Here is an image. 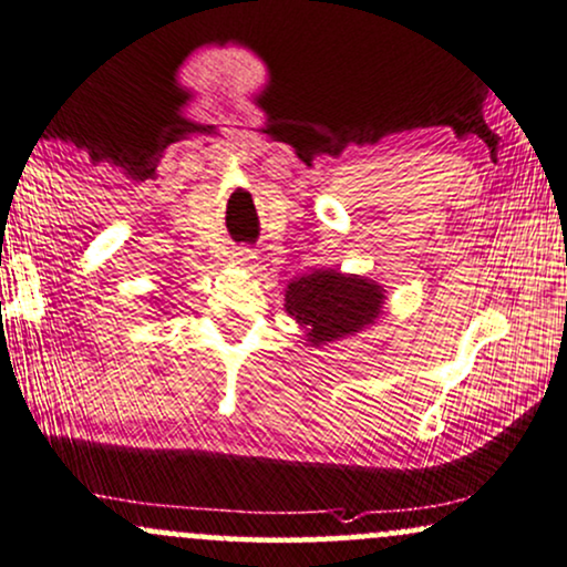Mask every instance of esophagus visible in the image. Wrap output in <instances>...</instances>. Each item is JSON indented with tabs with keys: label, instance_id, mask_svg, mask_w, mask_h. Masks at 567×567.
<instances>
[{
	"label": "esophagus",
	"instance_id": "34e87169",
	"mask_svg": "<svg viewBox=\"0 0 567 567\" xmlns=\"http://www.w3.org/2000/svg\"><path fill=\"white\" fill-rule=\"evenodd\" d=\"M231 258H235L237 264H243V266H245V264H248L250 258H254V256H250V250H248V248H237L235 254H231Z\"/></svg>",
	"mask_w": 567,
	"mask_h": 567
}]
</instances>
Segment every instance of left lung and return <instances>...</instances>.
Instances as JSON below:
<instances>
[{
  "label": "left lung",
  "mask_w": 567,
  "mask_h": 567,
  "mask_svg": "<svg viewBox=\"0 0 567 567\" xmlns=\"http://www.w3.org/2000/svg\"><path fill=\"white\" fill-rule=\"evenodd\" d=\"M385 292L372 279L340 271H311L290 279L285 290V311L306 327L313 346L349 338L380 317Z\"/></svg>",
  "instance_id": "obj_1"
}]
</instances>
